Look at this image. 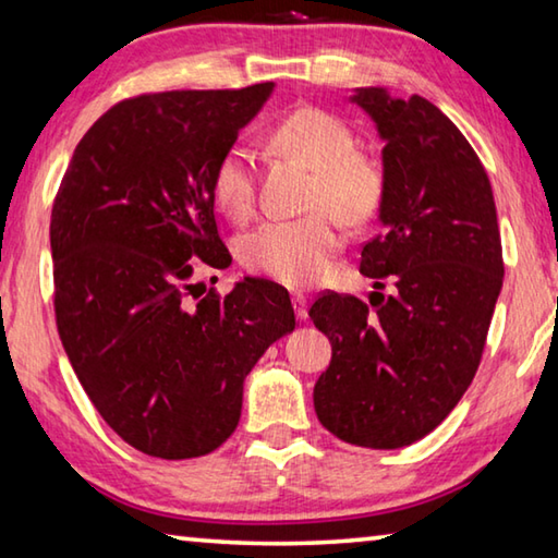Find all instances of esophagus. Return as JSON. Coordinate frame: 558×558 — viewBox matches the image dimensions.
I'll return each instance as SVG.
<instances>
[{"instance_id":"esophagus-1","label":"esophagus","mask_w":558,"mask_h":558,"mask_svg":"<svg viewBox=\"0 0 558 558\" xmlns=\"http://www.w3.org/2000/svg\"><path fill=\"white\" fill-rule=\"evenodd\" d=\"M293 311L298 315V320H305L307 317V298L305 295H300V293L293 295Z\"/></svg>"}]
</instances>
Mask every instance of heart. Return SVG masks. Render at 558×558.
Returning a JSON list of instances; mask_svg holds the SVG:
<instances>
[{
    "instance_id": "obj_1",
    "label": "heart",
    "mask_w": 558,
    "mask_h": 558,
    "mask_svg": "<svg viewBox=\"0 0 558 558\" xmlns=\"http://www.w3.org/2000/svg\"><path fill=\"white\" fill-rule=\"evenodd\" d=\"M280 154L315 168L307 206L313 214L293 220H268L247 233L238 255L245 270L305 288L320 282L332 268L342 235L338 214L348 223H365L383 208L387 175L375 156L360 151L355 131L330 111L303 106L282 117L270 131ZM255 163L243 146L226 148L210 175V191L223 214L243 223L255 210ZM328 210L325 211L324 208Z\"/></svg>"
}]
</instances>
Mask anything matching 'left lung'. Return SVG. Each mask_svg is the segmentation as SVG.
Instances as JSON below:
<instances>
[{"label": "left lung", "instance_id": "left-lung-1", "mask_svg": "<svg viewBox=\"0 0 558 558\" xmlns=\"http://www.w3.org/2000/svg\"><path fill=\"white\" fill-rule=\"evenodd\" d=\"M385 138L383 231L360 272L395 293H323L311 307L332 344L315 383L317 420L348 445L397 449L441 424L482 362L504 258L492 183L480 156L435 104L352 96Z\"/></svg>", "mask_w": 558, "mask_h": 558}]
</instances>
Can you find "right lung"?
Here are the masks:
<instances>
[{
    "mask_svg": "<svg viewBox=\"0 0 558 558\" xmlns=\"http://www.w3.org/2000/svg\"><path fill=\"white\" fill-rule=\"evenodd\" d=\"M270 92L265 82L123 99L78 141L59 183V338L96 412L148 457L223 445L245 375L295 327L278 282L245 278L228 295L196 282L198 268L231 265L210 175Z\"/></svg>",
    "mask_w": 558,
    "mask_h": 558,
    "instance_id": "1",
    "label": "right lung"
}]
</instances>
